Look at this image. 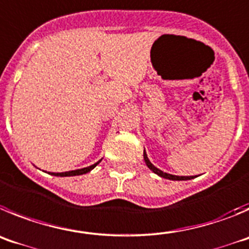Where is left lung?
<instances>
[{"label": "left lung", "mask_w": 249, "mask_h": 249, "mask_svg": "<svg viewBox=\"0 0 249 249\" xmlns=\"http://www.w3.org/2000/svg\"><path fill=\"white\" fill-rule=\"evenodd\" d=\"M144 160H145V163H146V166L149 167L154 174H156L158 176H160V178H167V180H174V181H182V180L185 181V180H191V178H196V176H178V175H171V174H167V172L161 171V170L158 169L155 165H152L151 161H150L149 158H147L145 150H144Z\"/></svg>", "instance_id": "8db88e82"}]
</instances>
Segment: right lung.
I'll use <instances>...</instances> for the list:
<instances>
[{"instance_id": "obj_1", "label": "right lung", "mask_w": 249, "mask_h": 249, "mask_svg": "<svg viewBox=\"0 0 249 249\" xmlns=\"http://www.w3.org/2000/svg\"><path fill=\"white\" fill-rule=\"evenodd\" d=\"M102 160H99L98 162L93 163L90 166H87V167H83V169H78V170H71V171H66V172H49L51 175L53 176H60V178H66V176H77V175H83V174H87V172L91 171L94 167L97 166L98 163L100 162Z\"/></svg>"}]
</instances>
